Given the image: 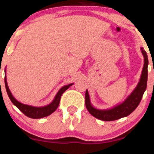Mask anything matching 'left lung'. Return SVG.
Here are the masks:
<instances>
[{
    "label": "left lung",
    "mask_w": 154,
    "mask_h": 154,
    "mask_svg": "<svg viewBox=\"0 0 154 154\" xmlns=\"http://www.w3.org/2000/svg\"><path fill=\"white\" fill-rule=\"evenodd\" d=\"M140 50L144 57V65L143 67L140 78L133 91L127 97L126 99L124 100L122 103L118 104L111 109H96L92 105L89 93H88V90H86L85 106L88 111L92 116L102 121H114V120L121 119V118L130 115L137 107L142 99L143 95L146 90L148 80V56L143 48L141 47Z\"/></svg>",
    "instance_id": "left-lung-1"
}]
</instances>
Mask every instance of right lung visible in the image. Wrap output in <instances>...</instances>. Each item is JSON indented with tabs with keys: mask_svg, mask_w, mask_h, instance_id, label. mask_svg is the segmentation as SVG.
Masks as SVG:
<instances>
[{
	"mask_svg": "<svg viewBox=\"0 0 154 154\" xmlns=\"http://www.w3.org/2000/svg\"><path fill=\"white\" fill-rule=\"evenodd\" d=\"M73 84L74 83H71V84H69L67 85L63 86V87L58 91L56 96H55L54 99L53 100V101L51 102L50 104L45 106L36 107L22 103L16 99L13 96V95L11 94V93L9 88H8V83H7L6 75L5 76V86H6L7 94H8V97H9L10 100H11V102L13 103L14 105L18 108L23 114H25V115L26 116H28V117L32 118V119H40V118L45 117V116L51 115L52 113H54V111L57 109L58 106H59L61 95H62L63 93Z\"/></svg>",
	"mask_w": 154,
	"mask_h": 154,
	"instance_id": "obj_1",
	"label": "right lung"
}]
</instances>
